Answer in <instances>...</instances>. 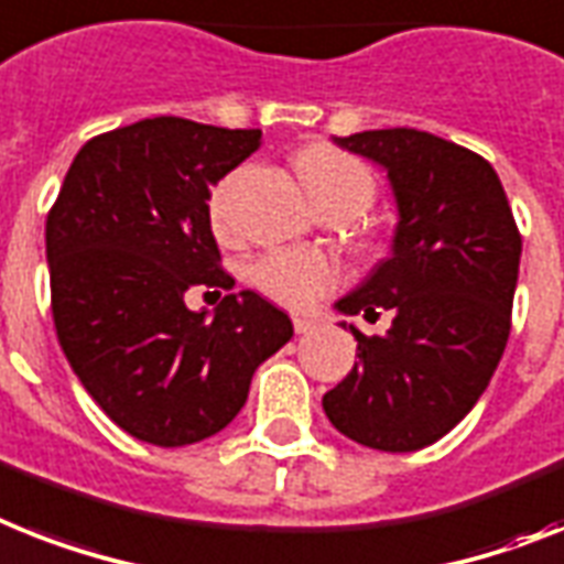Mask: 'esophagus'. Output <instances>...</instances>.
<instances>
[{"label": "esophagus", "instance_id": "34e87169", "mask_svg": "<svg viewBox=\"0 0 564 564\" xmlns=\"http://www.w3.org/2000/svg\"><path fill=\"white\" fill-rule=\"evenodd\" d=\"M293 332L311 334V332H316V323L314 319H305V316H293Z\"/></svg>", "mask_w": 564, "mask_h": 564}]
</instances>
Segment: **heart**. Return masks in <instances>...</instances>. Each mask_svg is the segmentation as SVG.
I'll return each mask as SVG.
<instances>
[{"mask_svg": "<svg viewBox=\"0 0 564 564\" xmlns=\"http://www.w3.org/2000/svg\"><path fill=\"white\" fill-rule=\"evenodd\" d=\"M296 170L325 218L343 216L355 221L375 202L377 184L371 170L360 158L348 155L343 149L328 147V143L305 147L296 155ZM230 187L232 178H227L209 198V225L218 239L236 236L230 218ZM339 279L343 273L332 259L302 253V250H271L250 264V282L256 291H262L268 300L293 311L316 305L325 293H332L339 285Z\"/></svg>", "mask_w": 564, "mask_h": 564, "instance_id": "heart-1", "label": "heart"}]
</instances>
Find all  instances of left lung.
Listing matches in <instances>:
<instances>
[{
  "label": "left lung",
  "instance_id": "8db88e82",
  "mask_svg": "<svg viewBox=\"0 0 564 564\" xmlns=\"http://www.w3.org/2000/svg\"><path fill=\"white\" fill-rule=\"evenodd\" d=\"M339 147L383 164L398 198L394 253L337 302L386 334L357 339V362L325 392L346 438L383 453L435 444L476 406L510 337L522 232L499 175L473 149L417 129H375Z\"/></svg>",
  "mask_w": 564,
  "mask_h": 564
}]
</instances>
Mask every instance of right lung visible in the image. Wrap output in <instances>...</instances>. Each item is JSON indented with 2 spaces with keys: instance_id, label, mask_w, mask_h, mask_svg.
Returning <instances> with one entry per match:
<instances>
[{
  "instance_id": "right-lung-1",
  "label": "right lung",
  "mask_w": 564,
  "mask_h": 564,
  "mask_svg": "<svg viewBox=\"0 0 564 564\" xmlns=\"http://www.w3.org/2000/svg\"><path fill=\"white\" fill-rule=\"evenodd\" d=\"M259 129L147 118L77 152L45 221L51 314L86 392L120 430L187 446L239 415L256 366L293 337L259 293L216 316L189 291H230L209 230V187L256 152Z\"/></svg>"
}]
</instances>
